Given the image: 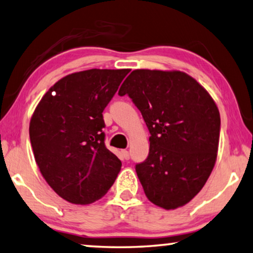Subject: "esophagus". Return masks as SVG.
<instances>
[{
    "instance_id": "1",
    "label": "esophagus",
    "mask_w": 253,
    "mask_h": 253,
    "mask_svg": "<svg viewBox=\"0 0 253 253\" xmlns=\"http://www.w3.org/2000/svg\"><path fill=\"white\" fill-rule=\"evenodd\" d=\"M122 157L124 160H129L130 159V154H129V152L126 151V149H122Z\"/></svg>"
}]
</instances>
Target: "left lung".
Wrapping results in <instances>:
<instances>
[{"label":"left lung","mask_w":253,"mask_h":253,"mask_svg":"<svg viewBox=\"0 0 253 253\" xmlns=\"http://www.w3.org/2000/svg\"><path fill=\"white\" fill-rule=\"evenodd\" d=\"M140 111L149 153L135 172L147 199L167 210L203 188L217 159L220 115L202 85L182 72L137 69L119 91Z\"/></svg>","instance_id":"1"}]
</instances>
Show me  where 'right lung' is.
Returning <instances> with one entry per match:
<instances>
[{
  "label": "right lung",
  "mask_w": 253,
  "mask_h": 253,
  "mask_svg": "<svg viewBox=\"0 0 253 253\" xmlns=\"http://www.w3.org/2000/svg\"><path fill=\"white\" fill-rule=\"evenodd\" d=\"M130 69L65 76L43 96L29 124L35 161L47 184L74 204L101 199L122 163L105 145L102 112Z\"/></svg>",
  "instance_id": "obj_1"
}]
</instances>
